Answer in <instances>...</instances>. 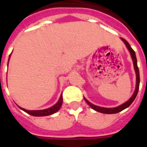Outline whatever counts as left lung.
Listing matches in <instances>:
<instances>
[{
    "mask_svg": "<svg viewBox=\"0 0 147 147\" xmlns=\"http://www.w3.org/2000/svg\"><path fill=\"white\" fill-rule=\"evenodd\" d=\"M121 39L122 41L124 42V44L126 45L127 50H128L129 52H130L132 59H133V66H134V69H135V73H136V88H135V91H134V92H133V96L130 97V99H129L128 100H127L126 102H124L123 104L120 105H119V106H117V107H115V108H105V107L97 106V105H95L92 104L91 102L88 101L87 99L84 98V100H86V102L88 103V105H89L92 109H93L94 110H96V111H97V112L103 113V114H116V113H119V112L123 110L124 109L127 108L130 105L133 103V100H135L137 95H138V92L139 84H140V75H139V69L138 67V61H137L136 54H135V51L132 49V47H130L129 43L127 42L125 39H123V38H121Z\"/></svg>",
    "mask_w": 147,
    "mask_h": 147,
    "instance_id": "obj_1",
    "label": "left lung"
}]
</instances>
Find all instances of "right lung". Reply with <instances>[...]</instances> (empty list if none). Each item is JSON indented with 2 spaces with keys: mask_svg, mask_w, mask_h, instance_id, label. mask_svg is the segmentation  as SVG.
I'll return each mask as SVG.
<instances>
[{
  "mask_svg": "<svg viewBox=\"0 0 147 147\" xmlns=\"http://www.w3.org/2000/svg\"><path fill=\"white\" fill-rule=\"evenodd\" d=\"M10 57V55H9ZM9 63V60H8ZM62 103H63V97H62V95L60 96L59 97V100L53 106L50 107L48 109H45V110H28L24 109V108H21L20 107L21 110H23L24 112L28 113V115L32 116H37V117H39V116H47V115H53L55 113H56L58 110L60 109L61 105H62Z\"/></svg>",
  "mask_w": 147,
  "mask_h": 147,
  "instance_id": "right-lung-1",
  "label": "right lung"
}]
</instances>
